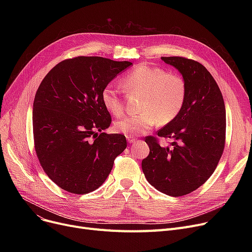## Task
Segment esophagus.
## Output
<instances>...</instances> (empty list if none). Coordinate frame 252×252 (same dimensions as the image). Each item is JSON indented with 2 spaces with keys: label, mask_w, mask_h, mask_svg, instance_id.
I'll list each match as a JSON object with an SVG mask.
<instances>
[{
  "label": "esophagus",
  "mask_w": 252,
  "mask_h": 252,
  "mask_svg": "<svg viewBox=\"0 0 252 252\" xmlns=\"http://www.w3.org/2000/svg\"><path fill=\"white\" fill-rule=\"evenodd\" d=\"M126 140L128 143H135L137 141V138H135L133 136H126Z\"/></svg>",
  "instance_id": "obj_1"
}]
</instances>
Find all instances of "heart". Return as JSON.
Masks as SVG:
<instances>
[{
	"mask_svg": "<svg viewBox=\"0 0 252 252\" xmlns=\"http://www.w3.org/2000/svg\"><path fill=\"white\" fill-rule=\"evenodd\" d=\"M121 85L128 94H141V112L124 116L114 123L117 133L126 136L147 133L157 123L161 126L171 123L180 114L187 98V84L183 76L147 64L136 66L122 79ZM101 100L114 116L124 113L125 102L115 86H105Z\"/></svg>",
	"mask_w": 252,
	"mask_h": 252,
	"instance_id": "heart-1",
	"label": "heart"
}]
</instances>
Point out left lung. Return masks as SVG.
<instances>
[{
  "instance_id": "8db88e82",
  "label": "left lung",
  "mask_w": 252,
  "mask_h": 252,
  "mask_svg": "<svg viewBox=\"0 0 252 252\" xmlns=\"http://www.w3.org/2000/svg\"><path fill=\"white\" fill-rule=\"evenodd\" d=\"M175 66L187 84V98L180 114L157 131L171 139L160 146L157 137L145 139L149 155L142 169L152 186L179 197L198 189L214 174L226 142V108L221 92L204 66L185 57H161Z\"/></svg>"
}]
</instances>
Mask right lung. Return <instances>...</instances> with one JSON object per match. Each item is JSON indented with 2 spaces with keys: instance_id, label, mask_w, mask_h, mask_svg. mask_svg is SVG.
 Masks as SVG:
<instances>
[{
  "instance_id": "right-lung-1",
  "label": "right lung",
  "mask_w": 252,
  "mask_h": 252,
  "mask_svg": "<svg viewBox=\"0 0 252 252\" xmlns=\"http://www.w3.org/2000/svg\"><path fill=\"white\" fill-rule=\"evenodd\" d=\"M131 64L96 56L65 59L39 85L32 110L34 149L61 189L78 195L98 189L126 148L124 135L97 131L111 124L102 90Z\"/></svg>"
}]
</instances>
